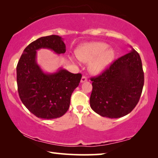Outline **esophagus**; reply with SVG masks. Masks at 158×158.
Masks as SVG:
<instances>
[{
    "instance_id": "esophagus-1",
    "label": "esophagus",
    "mask_w": 158,
    "mask_h": 158,
    "mask_svg": "<svg viewBox=\"0 0 158 158\" xmlns=\"http://www.w3.org/2000/svg\"><path fill=\"white\" fill-rule=\"evenodd\" d=\"M86 81H87V78H86V77H85V76H83V77H81V83H84V82Z\"/></svg>"
}]
</instances>
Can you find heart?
Wrapping results in <instances>:
<instances>
[{
  "label": "heart",
  "instance_id": "1",
  "mask_svg": "<svg viewBox=\"0 0 158 158\" xmlns=\"http://www.w3.org/2000/svg\"><path fill=\"white\" fill-rule=\"evenodd\" d=\"M103 42H93L84 43L75 51L76 56L84 63H89V69L90 73L99 74L107 69L116 56L115 51L108 48Z\"/></svg>",
  "mask_w": 158,
  "mask_h": 158
}]
</instances>
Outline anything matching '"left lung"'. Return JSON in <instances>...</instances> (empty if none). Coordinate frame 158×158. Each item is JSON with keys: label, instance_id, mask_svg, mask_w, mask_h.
Listing matches in <instances>:
<instances>
[{"label": "left lung", "instance_id": "8db88e82", "mask_svg": "<svg viewBox=\"0 0 158 158\" xmlns=\"http://www.w3.org/2000/svg\"><path fill=\"white\" fill-rule=\"evenodd\" d=\"M132 50L91 78L90 107L101 116L118 118L130 113L142 92L144 75L140 56Z\"/></svg>", "mask_w": 158, "mask_h": 158}]
</instances>
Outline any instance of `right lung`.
<instances>
[{"label":"right lung","instance_id":"add662e5","mask_svg":"<svg viewBox=\"0 0 158 158\" xmlns=\"http://www.w3.org/2000/svg\"><path fill=\"white\" fill-rule=\"evenodd\" d=\"M47 49L60 55L66 46L58 35L40 37L26 47L17 66L18 92L23 105L37 118L54 119L68 110L70 98L78 86L81 74H73L60 68L45 73L37 63V51Z\"/></svg>","mask_w":158,"mask_h":158}]
</instances>
